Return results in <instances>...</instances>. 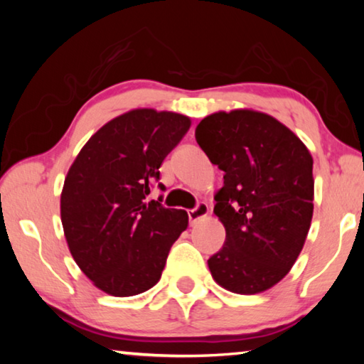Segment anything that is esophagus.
Returning a JSON list of instances; mask_svg holds the SVG:
<instances>
[{"label":"esophagus","instance_id":"esophagus-1","mask_svg":"<svg viewBox=\"0 0 364 364\" xmlns=\"http://www.w3.org/2000/svg\"><path fill=\"white\" fill-rule=\"evenodd\" d=\"M189 221L191 223H196V221H199L202 218H205L208 215V205L207 204H199L193 210H189Z\"/></svg>","mask_w":364,"mask_h":364}]
</instances>
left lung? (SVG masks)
<instances>
[{
  "label": "left lung",
  "mask_w": 364,
  "mask_h": 364,
  "mask_svg": "<svg viewBox=\"0 0 364 364\" xmlns=\"http://www.w3.org/2000/svg\"><path fill=\"white\" fill-rule=\"evenodd\" d=\"M196 139L225 171L213 213L226 241L208 258L217 284L234 294L268 291L291 271L313 217V157L292 130L254 109L218 110Z\"/></svg>",
  "instance_id": "8db88e82"
}]
</instances>
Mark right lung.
<instances>
[{
	"label": "right lung",
	"instance_id": "1",
	"mask_svg": "<svg viewBox=\"0 0 364 364\" xmlns=\"http://www.w3.org/2000/svg\"><path fill=\"white\" fill-rule=\"evenodd\" d=\"M189 127L183 114L128 110L86 141L67 171L60 193L64 236L78 268L100 291L132 297L162 276L188 213L146 197Z\"/></svg>",
	"mask_w": 364,
	"mask_h": 364
}]
</instances>
